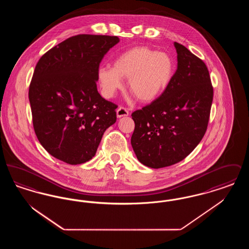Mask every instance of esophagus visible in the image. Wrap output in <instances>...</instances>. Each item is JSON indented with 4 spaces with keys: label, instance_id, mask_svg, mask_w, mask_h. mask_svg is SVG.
<instances>
[{
    "label": "esophagus",
    "instance_id": "esophagus-1",
    "mask_svg": "<svg viewBox=\"0 0 249 249\" xmlns=\"http://www.w3.org/2000/svg\"><path fill=\"white\" fill-rule=\"evenodd\" d=\"M117 116H118V118L127 117V116H129V111L126 107H119L117 110Z\"/></svg>",
    "mask_w": 249,
    "mask_h": 249
}]
</instances>
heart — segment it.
I'll return each instance as SVG.
<instances>
[{
	"mask_svg": "<svg viewBox=\"0 0 249 249\" xmlns=\"http://www.w3.org/2000/svg\"><path fill=\"white\" fill-rule=\"evenodd\" d=\"M175 73V61L166 52L149 48H135L119 55L114 67L103 66L98 78L104 93L112 97L123 86L121 77L128 78L130 92L143 103L152 102L171 83Z\"/></svg>",
	"mask_w": 249,
	"mask_h": 249,
	"instance_id": "obj_1",
	"label": "heart"
}]
</instances>
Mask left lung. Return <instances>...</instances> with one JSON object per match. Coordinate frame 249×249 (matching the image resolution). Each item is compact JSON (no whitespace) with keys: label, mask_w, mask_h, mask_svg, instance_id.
Wrapping results in <instances>:
<instances>
[{"label":"left lung","mask_w":249,"mask_h":249,"mask_svg":"<svg viewBox=\"0 0 249 249\" xmlns=\"http://www.w3.org/2000/svg\"><path fill=\"white\" fill-rule=\"evenodd\" d=\"M178 70L170 85L150 105L131 114V146L143 165L159 169L183 160L207 130L213 89L207 66L175 42Z\"/></svg>","instance_id":"obj_1"}]
</instances>
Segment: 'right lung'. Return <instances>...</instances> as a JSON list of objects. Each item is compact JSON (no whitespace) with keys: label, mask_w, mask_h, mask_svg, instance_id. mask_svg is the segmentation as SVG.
<instances>
[{"label":"right lung","mask_w":249,"mask_h":249,"mask_svg":"<svg viewBox=\"0 0 249 249\" xmlns=\"http://www.w3.org/2000/svg\"><path fill=\"white\" fill-rule=\"evenodd\" d=\"M118 36L78 35L49 49L36 64L29 100L36 136L49 154L76 165L94 157L118 106L96 81L102 59Z\"/></svg>","instance_id":"obj_1"}]
</instances>
